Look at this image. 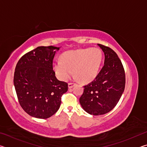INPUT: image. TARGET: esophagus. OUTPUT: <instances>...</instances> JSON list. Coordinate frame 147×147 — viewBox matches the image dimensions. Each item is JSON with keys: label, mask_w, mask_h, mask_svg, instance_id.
I'll use <instances>...</instances> for the list:
<instances>
[{"label": "esophagus", "mask_w": 147, "mask_h": 147, "mask_svg": "<svg viewBox=\"0 0 147 147\" xmlns=\"http://www.w3.org/2000/svg\"><path fill=\"white\" fill-rule=\"evenodd\" d=\"M74 86V84H73V83H69L68 84V88L69 89H71V88H73Z\"/></svg>", "instance_id": "esophagus-1"}]
</instances>
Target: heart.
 <instances>
[{
    "instance_id": "b5f03b06",
    "label": "heart",
    "mask_w": 147,
    "mask_h": 147,
    "mask_svg": "<svg viewBox=\"0 0 147 147\" xmlns=\"http://www.w3.org/2000/svg\"><path fill=\"white\" fill-rule=\"evenodd\" d=\"M102 58V51L98 48L71 50L61 54V61L53 63V70L61 81H67L74 71L77 79L88 83L98 75Z\"/></svg>"
}]
</instances>
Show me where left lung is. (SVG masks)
I'll return each mask as SVG.
<instances>
[{
	"mask_svg": "<svg viewBox=\"0 0 147 147\" xmlns=\"http://www.w3.org/2000/svg\"><path fill=\"white\" fill-rule=\"evenodd\" d=\"M97 45L104 54V66L95 79L84 86L80 98L84 110L93 115H104L112 110L125 87V73L117 54L108 47Z\"/></svg>",
	"mask_w": 147,
	"mask_h": 147,
	"instance_id": "1",
	"label": "left lung"
}]
</instances>
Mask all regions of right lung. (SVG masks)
Instances as JSON below:
<instances>
[{
  "label": "right lung",
  "instance_id": "add662e5",
  "mask_svg": "<svg viewBox=\"0 0 147 147\" xmlns=\"http://www.w3.org/2000/svg\"><path fill=\"white\" fill-rule=\"evenodd\" d=\"M60 47H38L24 54L17 63L13 84L19 104L33 117L47 119L60 107L66 82L56 78L53 62Z\"/></svg>",
  "mask_w": 147,
  "mask_h": 147
}]
</instances>
